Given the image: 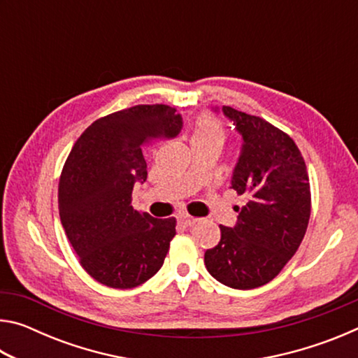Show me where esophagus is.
<instances>
[{
  "label": "esophagus",
  "instance_id": "34e87169",
  "mask_svg": "<svg viewBox=\"0 0 358 358\" xmlns=\"http://www.w3.org/2000/svg\"><path fill=\"white\" fill-rule=\"evenodd\" d=\"M177 220H178L180 226H183V227H189V226H192L194 222L197 221L196 217H192V216H189V215H185V213L180 215V216L177 217Z\"/></svg>",
  "mask_w": 358,
  "mask_h": 358
}]
</instances>
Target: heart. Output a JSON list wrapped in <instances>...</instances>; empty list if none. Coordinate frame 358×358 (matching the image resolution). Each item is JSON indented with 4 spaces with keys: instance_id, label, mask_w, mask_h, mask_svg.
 <instances>
[{
    "instance_id": "obj_1",
    "label": "heart",
    "mask_w": 358,
    "mask_h": 358,
    "mask_svg": "<svg viewBox=\"0 0 358 358\" xmlns=\"http://www.w3.org/2000/svg\"><path fill=\"white\" fill-rule=\"evenodd\" d=\"M224 141H226V129H224V124L216 117L202 115V117L196 121L191 134L192 145L216 143L221 147Z\"/></svg>"
}]
</instances>
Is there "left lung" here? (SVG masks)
Segmentation results:
<instances>
[{
	"mask_svg": "<svg viewBox=\"0 0 358 358\" xmlns=\"http://www.w3.org/2000/svg\"><path fill=\"white\" fill-rule=\"evenodd\" d=\"M243 137L232 189L246 196L234 227L205 251L208 273L232 289H256L280 275L299 250L311 215L305 159L286 132L260 117L224 106Z\"/></svg>",
	"mask_w": 358,
	"mask_h": 358,
	"instance_id": "1",
	"label": "left lung"
}]
</instances>
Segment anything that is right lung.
I'll use <instances>...</instances> for the list:
<instances>
[{
	"label": "right lung",
	"instance_id": "obj_1",
	"mask_svg": "<svg viewBox=\"0 0 358 358\" xmlns=\"http://www.w3.org/2000/svg\"><path fill=\"white\" fill-rule=\"evenodd\" d=\"M177 108L141 104L96 120L82 132L58 183L59 220L87 273L112 289L148 281L164 264L177 220L132 207V187L147 180L143 150L172 138Z\"/></svg>",
	"mask_w": 358,
	"mask_h": 358
}]
</instances>
